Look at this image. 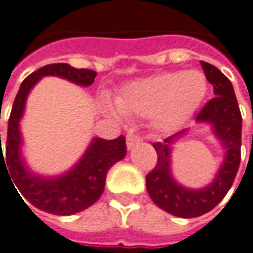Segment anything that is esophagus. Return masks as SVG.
Returning <instances> with one entry per match:
<instances>
[{
  "mask_svg": "<svg viewBox=\"0 0 253 253\" xmlns=\"http://www.w3.org/2000/svg\"><path fill=\"white\" fill-rule=\"evenodd\" d=\"M141 141V137L137 134V133H134V131H130L128 134H127V139H126V143H127V147L128 149H131V147H134L136 144H139Z\"/></svg>",
  "mask_w": 253,
  "mask_h": 253,
  "instance_id": "34e87169",
  "label": "esophagus"
}]
</instances>
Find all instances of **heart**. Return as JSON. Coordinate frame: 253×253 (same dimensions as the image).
<instances>
[{
    "mask_svg": "<svg viewBox=\"0 0 253 253\" xmlns=\"http://www.w3.org/2000/svg\"><path fill=\"white\" fill-rule=\"evenodd\" d=\"M206 91L208 82L201 71H169L128 83L116 103L125 114L153 116L160 128L170 130L192 116Z\"/></svg>",
    "mask_w": 253,
    "mask_h": 253,
    "instance_id": "obj_1",
    "label": "heart"
}]
</instances>
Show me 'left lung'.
Instances as JSON below:
<instances>
[{"label":"left lung","instance_id":"left-lung-1","mask_svg":"<svg viewBox=\"0 0 253 253\" xmlns=\"http://www.w3.org/2000/svg\"><path fill=\"white\" fill-rule=\"evenodd\" d=\"M208 82L213 85L215 97L211 98L196 116V122L209 123L225 149V159L215 179L203 189H187L179 185L170 173L171 144L186 130L163 141L153 143L157 153L155 169L146 176L150 199L168 213L179 217H198L212 211L229 192L241 163L242 116L232 83L215 66L201 61Z\"/></svg>","mask_w":253,"mask_h":253}]
</instances>
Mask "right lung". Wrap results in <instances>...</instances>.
Masks as SVG:
<instances>
[{"label":"right lung","instance_id":"right-lung-1","mask_svg":"<svg viewBox=\"0 0 253 253\" xmlns=\"http://www.w3.org/2000/svg\"><path fill=\"white\" fill-rule=\"evenodd\" d=\"M44 76H57L87 87L94 83L97 73L87 68H74L66 63L48 64L31 73L21 83V87L12 104L8 120L5 156L1 147L0 134V166L1 162H4V165L7 163L5 169L11 174V183L14 182L12 186L17 185L24 199H27L34 208L52 215H74L98 201L104 190L109 169L116 162L126 156V139L125 136H120L114 140H104L97 137L93 139L80 162L71 170L61 176L42 177L33 173L27 168L21 156L20 120L23 117L28 93Z\"/></svg>","mask_w":253,"mask_h":253}]
</instances>
